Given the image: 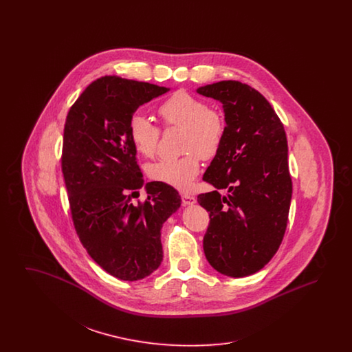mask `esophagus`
<instances>
[{
  "instance_id": "34e87169",
  "label": "esophagus",
  "mask_w": 352,
  "mask_h": 352,
  "mask_svg": "<svg viewBox=\"0 0 352 352\" xmlns=\"http://www.w3.org/2000/svg\"><path fill=\"white\" fill-rule=\"evenodd\" d=\"M181 198H182V203H184V206H190V204H194V203H197L195 197H192V195H188V194H182V195H181Z\"/></svg>"
}]
</instances>
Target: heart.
Listing matches in <instances>:
<instances>
[{
    "mask_svg": "<svg viewBox=\"0 0 352 352\" xmlns=\"http://www.w3.org/2000/svg\"><path fill=\"white\" fill-rule=\"evenodd\" d=\"M157 112L164 128H181L179 146L186 153L151 164L148 174L153 181L187 191L199 174L201 157L211 160L220 151L226 137V120L220 111L207 107L206 101L186 89L171 94L158 105ZM128 135L141 155L151 158L157 153L161 129L146 116L134 113L129 118Z\"/></svg>",
    "mask_w": 352,
    "mask_h": 352,
    "instance_id": "heart-1",
    "label": "heart"
}]
</instances>
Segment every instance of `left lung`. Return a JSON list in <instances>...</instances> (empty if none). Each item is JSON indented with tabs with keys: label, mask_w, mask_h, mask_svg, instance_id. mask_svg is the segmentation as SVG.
I'll use <instances>...</instances> for the list:
<instances>
[{
	"label": "left lung",
	"mask_w": 352,
	"mask_h": 352,
	"mask_svg": "<svg viewBox=\"0 0 352 352\" xmlns=\"http://www.w3.org/2000/svg\"><path fill=\"white\" fill-rule=\"evenodd\" d=\"M198 94L220 101L227 122L223 145L203 175L217 190L198 195L210 212L203 250L219 273L245 277L264 268L284 239L293 190L284 125L248 84L223 80Z\"/></svg>",
	"instance_id": "left-lung-1"
}]
</instances>
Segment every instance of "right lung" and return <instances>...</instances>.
Wrapping results in <instances>:
<instances>
[{"label":"right lung","mask_w":352,"mask_h":352,"mask_svg":"<svg viewBox=\"0 0 352 352\" xmlns=\"http://www.w3.org/2000/svg\"><path fill=\"white\" fill-rule=\"evenodd\" d=\"M168 91L102 76L84 89L65 124L62 173L75 231L92 260L124 281L161 265V228L181 206L178 191L161 182L145 184V201H132L144 179L128 122L140 105Z\"/></svg>","instance_id":"right-lung-1"}]
</instances>
